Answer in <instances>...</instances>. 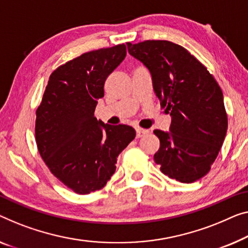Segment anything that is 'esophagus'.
I'll return each instance as SVG.
<instances>
[{
  "instance_id": "34e87169",
  "label": "esophagus",
  "mask_w": 248,
  "mask_h": 248,
  "mask_svg": "<svg viewBox=\"0 0 248 248\" xmlns=\"http://www.w3.org/2000/svg\"><path fill=\"white\" fill-rule=\"evenodd\" d=\"M137 138H141V137H145L146 135L149 134V130L148 129H142V128H137Z\"/></svg>"
}]
</instances>
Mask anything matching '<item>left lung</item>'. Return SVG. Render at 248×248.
<instances>
[{"label":"left lung","instance_id":"8db88e82","mask_svg":"<svg viewBox=\"0 0 248 248\" xmlns=\"http://www.w3.org/2000/svg\"><path fill=\"white\" fill-rule=\"evenodd\" d=\"M132 57L145 64L170 132L154 131L160 148L154 159L162 173L180 183H194L208 173L227 131L221 89L206 66L182 46L165 40L128 44Z\"/></svg>","mask_w":248,"mask_h":248}]
</instances>
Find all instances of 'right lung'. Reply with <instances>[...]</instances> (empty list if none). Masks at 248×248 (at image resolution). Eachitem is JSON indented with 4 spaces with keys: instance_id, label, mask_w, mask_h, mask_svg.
<instances>
[{
    "instance_id": "add662e5",
    "label": "right lung",
    "mask_w": 248,
    "mask_h": 248,
    "mask_svg": "<svg viewBox=\"0 0 248 248\" xmlns=\"http://www.w3.org/2000/svg\"><path fill=\"white\" fill-rule=\"evenodd\" d=\"M124 44L79 55L51 73L36 109L35 141L54 177L80 195L100 190L117 158L136 137L127 124L98 121L94 110L108 76L125 57Z\"/></svg>"
}]
</instances>
